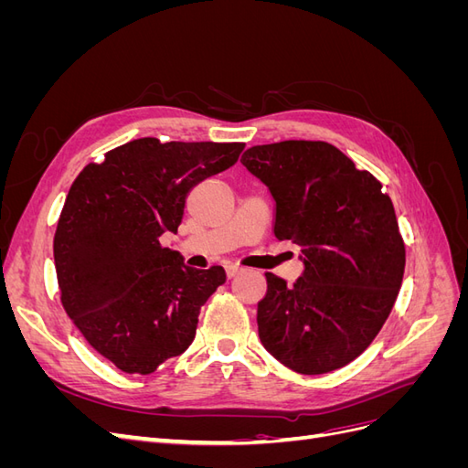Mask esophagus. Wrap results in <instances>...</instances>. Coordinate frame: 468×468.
<instances>
[{
    "instance_id": "34e87169",
    "label": "esophagus",
    "mask_w": 468,
    "mask_h": 468,
    "mask_svg": "<svg viewBox=\"0 0 468 468\" xmlns=\"http://www.w3.org/2000/svg\"><path fill=\"white\" fill-rule=\"evenodd\" d=\"M239 271H242V267L239 265H226V275H229L230 279L236 277Z\"/></svg>"
}]
</instances>
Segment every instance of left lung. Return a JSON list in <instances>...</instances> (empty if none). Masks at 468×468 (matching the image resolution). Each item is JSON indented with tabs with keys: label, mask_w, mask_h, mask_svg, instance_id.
I'll return each instance as SVG.
<instances>
[{
	"label": "left lung",
	"mask_w": 468,
	"mask_h": 468,
	"mask_svg": "<svg viewBox=\"0 0 468 468\" xmlns=\"http://www.w3.org/2000/svg\"><path fill=\"white\" fill-rule=\"evenodd\" d=\"M242 164L275 201V238L301 248L292 285L265 273L263 347L289 369L322 375L371 346L399 296L406 248L380 181L320 140L251 146Z\"/></svg>",
	"instance_id": "1"
}]
</instances>
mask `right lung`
<instances>
[{"label":"right lung","instance_id":"add662e5","mask_svg":"<svg viewBox=\"0 0 468 468\" xmlns=\"http://www.w3.org/2000/svg\"><path fill=\"white\" fill-rule=\"evenodd\" d=\"M244 146L138 138L88 164L69 187L54 234L60 301L121 371L150 375L195 339L226 273L187 267L160 238L177 232L197 183L234 165Z\"/></svg>","mask_w":468,"mask_h":468}]
</instances>
